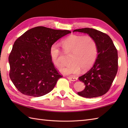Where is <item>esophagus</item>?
Masks as SVG:
<instances>
[{
	"label": "esophagus",
	"mask_w": 128,
	"mask_h": 128,
	"mask_svg": "<svg viewBox=\"0 0 128 128\" xmlns=\"http://www.w3.org/2000/svg\"><path fill=\"white\" fill-rule=\"evenodd\" d=\"M68 79H69L70 81H76L78 80V78H72V77H67Z\"/></svg>",
	"instance_id": "1"
}]
</instances>
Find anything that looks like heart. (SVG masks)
Instances as JSON below:
<instances>
[{
    "label": "heart",
    "mask_w": 128,
    "mask_h": 128,
    "mask_svg": "<svg viewBox=\"0 0 128 128\" xmlns=\"http://www.w3.org/2000/svg\"><path fill=\"white\" fill-rule=\"evenodd\" d=\"M62 46L65 54H70V63L60 68V71L65 75L77 74L81 68L83 70L88 69L93 66L97 59V46L94 40L90 36L70 35L62 40ZM50 53L54 64L56 66H60L62 52L59 46L54 43L50 46Z\"/></svg>",
    "instance_id": "b5f03b06"
}]
</instances>
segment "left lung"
I'll use <instances>...</instances> for the list:
<instances>
[{
    "mask_svg": "<svg viewBox=\"0 0 128 128\" xmlns=\"http://www.w3.org/2000/svg\"><path fill=\"white\" fill-rule=\"evenodd\" d=\"M73 32L88 34L96 41L98 48V56L94 66L78 78L85 84V88L78 94L86 98L101 96L109 91L117 73V50L108 34L97 30L84 28Z\"/></svg>",
    "mask_w": 128,
    "mask_h": 128,
    "instance_id": "obj_1",
    "label": "left lung"
}]
</instances>
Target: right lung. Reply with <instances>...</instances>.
Wrapping results in <instances>:
<instances>
[{
  "label": "right lung",
  "mask_w": 128,
  "mask_h": 128,
  "mask_svg": "<svg viewBox=\"0 0 128 128\" xmlns=\"http://www.w3.org/2000/svg\"><path fill=\"white\" fill-rule=\"evenodd\" d=\"M71 33L38 26L25 32L15 40L9 56V76L21 94L32 97L47 94L62 77L52 60L50 46Z\"/></svg>",
  "instance_id": "add662e5"
}]
</instances>
